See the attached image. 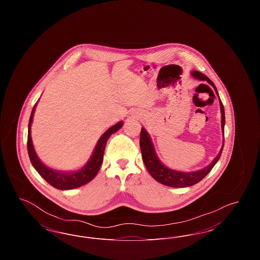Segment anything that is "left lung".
<instances>
[{
	"instance_id": "1",
	"label": "left lung",
	"mask_w": 260,
	"mask_h": 260,
	"mask_svg": "<svg viewBox=\"0 0 260 260\" xmlns=\"http://www.w3.org/2000/svg\"><path fill=\"white\" fill-rule=\"evenodd\" d=\"M191 75L193 76V78L200 80V81H207L213 87L214 90L216 91V93L218 95L217 89L214 86V84L206 75L202 74L199 71H192ZM219 104H220V112H221V131H222L223 136H224L225 113H224V106H223L220 99H219ZM139 144H140L142 160L144 161V165H145L149 173L151 174V176L155 180H157L158 182H160L164 185L174 187V188H182V187H189V186L198 183L212 170V168L218 161L220 156H221L223 146H224V137H223L222 147L220 149L219 153L217 154V156L212 160L209 166L205 167L202 170L196 171V172H179V171L172 170V169L168 168L167 166H165L159 160V158L156 154V151H155L154 144L152 142V138L144 127L141 128Z\"/></svg>"
}]
</instances>
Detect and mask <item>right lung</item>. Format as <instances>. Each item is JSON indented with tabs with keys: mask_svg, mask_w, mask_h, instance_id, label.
I'll return each instance as SVG.
<instances>
[{
	"mask_svg": "<svg viewBox=\"0 0 260 260\" xmlns=\"http://www.w3.org/2000/svg\"><path fill=\"white\" fill-rule=\"evenodd\" d=\"M37 103L38 102H36V104L32 109L29 124H28L27 149H28V155H29L30 161L32 162V166L48 183H50V185L53 186L56 189L71 190V189H75L87 184L90 180H92L99 173L101 164L103 161L104 150H105L108 138L111 135L118 132L122 127L124 123L119 122L112 125L111 127H109L102 136L99 137V141L93 149V152L90 158L86 162V165L82 167L80 170L73 171V172L72 171L71 172L56 171L47 167L45 164L41 161L33 146L32 137H31V124L33 123V117L37 107Z\"/></svg>",
	"mask_w": 260,
	"mask_h": 260,
	"instance_id": "1",
	"label": "right lung"
}]
</instances>
